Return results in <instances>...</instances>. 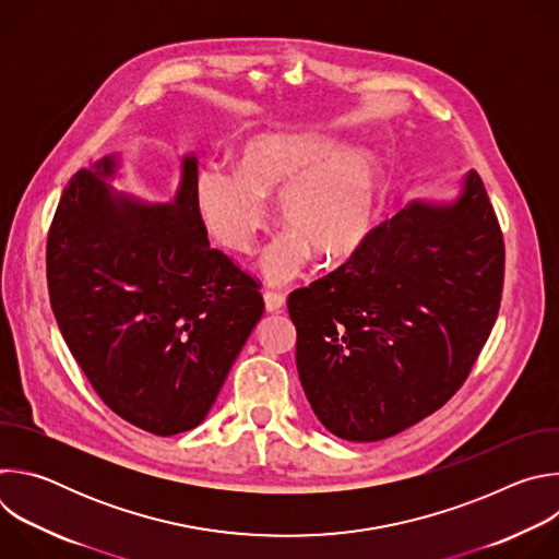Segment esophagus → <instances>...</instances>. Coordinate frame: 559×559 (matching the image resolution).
Masks as SVG:
<instances>
[{"label": "esophagus", "mask_w": 559, "mask_h": 559, "mask_svg": "<svg viewBox=\"0 0 559 559\" xmlns=\"http://www.w3.org/2000/svg\"><path fill=\"white\" fill-rule=\"evenodd\" d=\"M263 300H265V309L270 313H276V311H281L285 307V296L278 294V292H265Z\"/></svg>", "instance_id": "obj_1"}]
</instances>
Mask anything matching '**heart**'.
<instances>
[{
    "label": "heart",
    "mask_w": 559,
    "mask_h": 559,
    "mask_svg": "<svg viewBox=\"0 0 559 559\" xmlns=\"http://www.w3.org/2000/svg\"><path fill=\"white\" fill-rule=\"evenodd\" d=\"M278 194L287 227L261 259L265 281L281 285L311 259L336 265L352 259L371 231L380 166L365 150L318 132H274L248 139L234 154V170L203 166L192 199L216 241L250 254L267 225L265 199Z\"/></svg>",
    "instance_id": "obj_1"
}]
</instances>
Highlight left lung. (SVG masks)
Listing matches in <instances>:
<instances>
[{
    "label": "left lung",
    "mask_w": 559,
    "mask_h": 559,
    "mask_svg": "<svg viewBox=\"0 0 559 559\" xmlns=\"http://www.w3.org/2000/svg\"><path fill=\"white\" fill-rule=\"evenodd\" d=\"M449 190L412 199L345 265L289 294L302 391L343 440H384L440 409L493 330L502 231L473 170Z\"/></svg>",
    "instance_id": "8db88e82"
}]
</instances>
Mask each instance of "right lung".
<instances>
[{"label": "right lung", "instance_id": "obj_1", "mask_svg": "<svg viewBox=\"0 0 559 559\" xmlns=\"http://www.w3.org/2000/svg\"><path fill=\"white\" fill-rule=\"evenodd\" d=\"M121 168L112 152L66 186L46 248L50 305L102 401L143 431L175 436L205 420L265 302L210 248L194 152L179 156L164 203L117 192Z\"/></svg>", "mask_w": 559, "mask_h": 559}]
</instances>
